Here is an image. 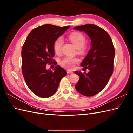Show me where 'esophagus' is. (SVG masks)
<instances>
[{"mask_svg": "<svg viewBox=\"0 0 133 133\" xmlns=\"http://www.w3.org/2000/svg\"><path fill=\"white\" fill-rule=\"evenodd\" d=\"M73 71H71L70 70H67V73L68 74H70V73H73Z\"/></svg>", "mask_w": 133, "mask_h": 133, "instance_id": "34e87169", "label": "esophagus"}]
</instances>
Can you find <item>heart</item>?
<instances>
[{
  "label": "heart",
  "mask_w": 133,
  "mask_h": 133,
  "mask_svg": "<svg viewBox=\"0 0 133 133\" xmlns=\"http://www.w3.org/2000/svg\"><path fill=\"white\" fill-rule=\"evenodd\" d=\"M68 38L73 45L77 48L78 54L84 55L87 53L88 50V46L85 43V38L83 34L79 32L75 31L71 33ZM63 44V39L62 37H59L55 40L53 46L56 53H59L61 52ZM78 62L79 60L77 58L65 57L60 62V64L64 67H65L69 69H72L74 68L75 64Z\"/></svg>",
  "instance_id": "heart-1"
}]
</instances>
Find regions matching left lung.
<instances>
[{
    "mask_svg": "<svg viewBox=\"0 0 133 133\" xmlns=\"http://www.w3.org/2000/svg\"><path fill=\"white\" fill-rule=\"evenodd\" d=\"M74 29L84 31L91 39V48L81 65L89 69V73L76 71L79 80L75 85L79 93L92 96L99 93L107 85L114 70L115 49L107 32L94 24H85Z\"/></svg>",
    "mask_w": 133,
    "mask_h": 133,
    "instance_id": "left-lung-1",
    "label": "left lung"
}]
</instances>
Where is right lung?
<instances>
[{
	"label": "right lung",
	"mask_w": 133,
	"mask_h": 133,
	"mask_svg": "<svg viewBox=\"0 0 133 133\" xmlns=\"http://www.w3.org/2000/svg\"><path fill=\"white\" fill-rule=\"evenodd\" d=\"M69 27L45 24L34 28L23 46V75L29 89L39 97L54 95L60 80L66 75V70L59 65L55 67L54 71L46 70V66L53 62L55 41Z\"/></svg>",
	"instance_id": "obj_1"
}]
</instances>
